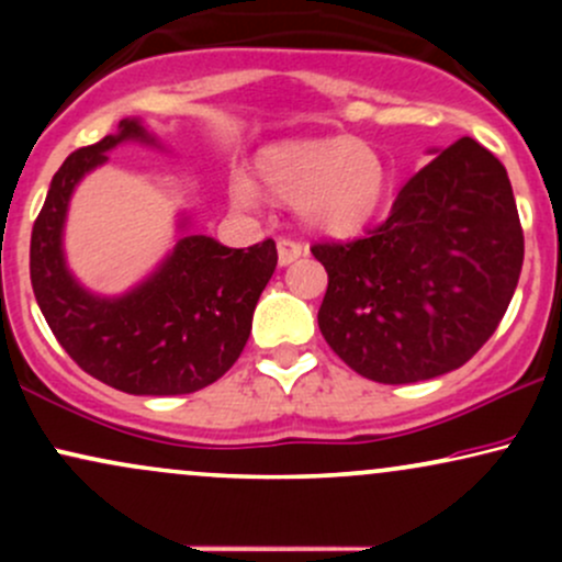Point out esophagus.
Wrapping results in <instances>:
<instances>
[{
    "label": "esophagus",
    "instance_id": "34e87169",
    "mask_svg": "<svg viewBox=\"0 0 562 562\" xmlns=\"http://www.w3.org/2000/svg\"><path fill=\"white\" fill-rule=\"evenodd\" d=\"M303 254H306V248H303L299 240H290V237H280V240H277V259H280V267L299 261Z\"/></svg>",
    "mask_w": 562,
    "mask_h": 562
}]
</instances>
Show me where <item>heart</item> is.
Here are the masks:
<instances>
[{
	"instance_id": "heart-1",
	"label": "heart",
	"mask_w": 562,
	"mask_h": 562,
	"mask_svg": "<svg viewBox=\"0 0 562 562\" xmlns=\"http://www.w3.org/2000/svg\"><path fill=\"white\" fill-rule=\"evenodd\" d=\"M259 179L269 195L299 205L303 222L319 232L346 235L370 222L389 195V173L375 147L353 137L293 139L259 158ZM240 209H256L263 195L243 173L229 182Z\"/></svg>"
}]
</instances>
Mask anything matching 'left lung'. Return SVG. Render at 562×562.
<instances>
[{
	"label": "left lung",
	"mask_w": 562,
	"mask_h": 562,
	"mask_svg": "<svg viewBox=\"0 0 562 562\" xmlns=\"http://www.w3.org/2000/svg\"><path fill=\"white\" fill-rule=\"evenodd\" d=\"M312 254L327 272V346L362 378L402 385L447 375L492 338L524 267V227L505 166L462 137L402 187L383 224Z\"/></svg>",
	"instance_id": "left-lung-1"
}]
</instances>
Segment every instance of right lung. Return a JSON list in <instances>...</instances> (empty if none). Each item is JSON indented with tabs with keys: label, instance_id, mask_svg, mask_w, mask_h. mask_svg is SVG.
I'll return each instance as SVG.
<instances>
[{
	"label": "right lung",
	"instance_id": "obj_1",
	"mask_svg": "<svg viewBox=\"0 0 562 562\" xmlns=\"http://www.w3.org/2000/svg\"><path fill=\"white\" fill-rule=\"evenodd\" d=\"M156 142L139 121L70 153L49 184L31 232V285L57 344L83 372L134 396H182L216 383L243 353L261 290L272 280V237L227 248L184 235L142 285L119 299L83 290L63 259V224L74 187L119 142Z\"/></svg>",
	"mask_w": 562,
	"mask_h": 562
}]
</instances>
